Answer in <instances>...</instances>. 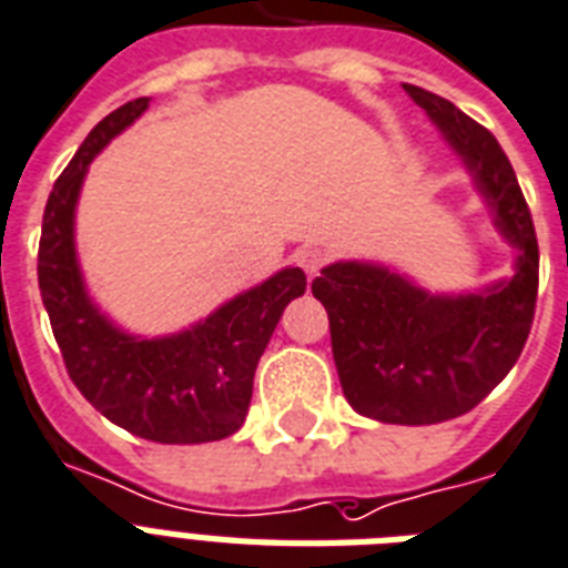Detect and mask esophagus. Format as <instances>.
Masks as SVG:
<instances>
[{
	"instance_id": "1",
	"label": "esophagus",
	"mask_w": 568,
	"mask_h": 568,
	"mask_svg": "<svg viewBox=\"0 0 568 568\" xmlns=\"http://www.w3.org/2000/svg\"><path fill=\"white\" fill-rule=\"evenodd\" d=\"M296 261H298V266H302V270H305L307 275L313 278V275H316V272H320L322 266L328 263V252H325V248L307 246V248H302V252H298Z\"/></svg>"
}]
</instances>
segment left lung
<instances>
[{"label":"left lung","mask_w":568,"mask_h":568,"mask_svg":"<svg viewBox=\"0 0 568 568\" xmlns=\"http://www.w3.org/2000/svg\"><path fill=\"white\" fill-rule=\"evenodd\" d=\"M464 158L516 248V275L487 293L430 296L372 263H334L313 278L348 405L389 425L464 416L514 369L534 325L539 246L528 202L498 140L448 99L405 84Z\"/></svg>","instance_id":"left-lung-1"}]
</instances>
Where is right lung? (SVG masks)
<instances>
[{"label":"right lung","mask_w":568,"mask_h":568,"mask_svg":"<svg viewBox=\"0 0 568 568\" xmlns=\"http://www.w3.org/2000/svg\"><path fill=\"white\" fill-rule=\"evenodd\" d=\"M146 108L143 97L108 113L54 181L40 231V296L72 384L102 416L152 443H213L231 437L246 419L257 361L284 307L305 293L307 278L298 266L281 270L172 337H131L104 320L75 261V202L99 149Z\"/></svg>","instance_id":"right-lung-1"}]
</instances>
